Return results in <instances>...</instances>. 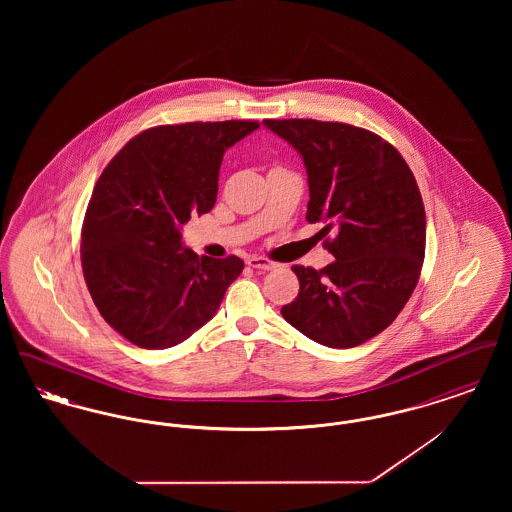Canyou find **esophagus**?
I'll return each instance as SVG.
<instances>
[{"instance_id": "34e87169", "label": "esophagus", "mask_w": 512, "mask_h": 512, "mask_svg": "<svg viewBox=\"0 0 512 512\" xmlns=\"http://www.w3.org/2000/svg\"><path fill=\"white\" fill-rule=\"evenodd\" d=\"M247 265L251 268H255V270H261V272H267V270L276 268V263L268 261L265 257H249V259H247Z\"/></svg>"}]
</instances>
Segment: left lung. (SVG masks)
<instances>
[{
  "label": "left lung",
  "mask_w": 512,
  "mask_h": 512,
  "mask_svg": "<svg viewBox=\"0 0 512 512\" xmlns=\"http://www.w3.org/2000/svg\"><path fill=\"white\" fill-rule=\"evenodd\" d=\"M301 155L307 220L322 222L336 257L322 270L293 265L299 293L282 317L309 340L357 347L386 330L420 278L426 213L414 174L395 147L343 122L263 121Z\"/></svg>",
  "instance_id": "left-lung-1"
}]
</instances>
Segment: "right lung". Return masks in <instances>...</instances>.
Masks as SVG:
<instances>
[{"label": "right lung", "instance_id": "right-lung-1", "mask_svg": "<svg viewBox=\"0 0 512 512\" xmlns=\"http://www.w3.org/2000/svg\"><path fill=\"white\" fill-rule=\"evenodd\" d=\"M255 121L155 126L101 172L82 224V270L105 322L142 349L188 340L215 317L244 261L197 257L182 226L217 201L222 155Z\"/></svg>", "mask_w": 512, "mask_h": 512}]
</instances>
